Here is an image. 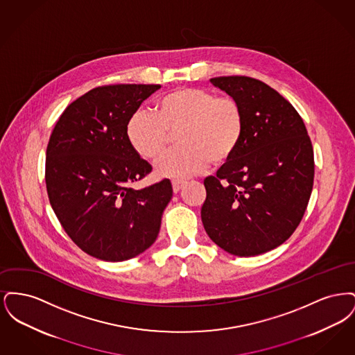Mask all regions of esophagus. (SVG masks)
I'll use <instances>...</instances> for the list:
<instances>
[{
	"label": "esophagus",
	"mask_w": 355,
	"mask_h": 355,
	"mask_svg": "<svg viewBox=\"0 0 355 355\" xmlns=\"http://www.w3.org/2000/svg\"><path fill=\"white\" fill-rule=\"evenodd\" d=\"M171 185H173V191L174 193H178L181 190V187L185 185V181H180V180H173L171 181Z\"/></svg>",
	"instance_id": "esophagus-1"
}]
</instances>
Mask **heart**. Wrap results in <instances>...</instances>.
I'll list each match as a JSON object with an SVG mask.
<instances>
[{
    "label": "heart",
    "mask_w": 355,
    "mask_h": 355,
    "mask_svg": "<svg viewBox=\"0 0 355 355\" xmlns=\"http://www.w3.org/2000/svg\"><path fill=\"white\" fill-rule=\"evenodd\" d=\"M155 112L139 109L126 125L128 139L141 158L153 161L166 149L169 133H177V150L155 162L161 177L187 178L209 164L222 165L236 154L243 132L241 103L229 96L217 97L200 87H178L155 101Z\"/></svg>",
    "instance_id": "b5f03b06"
}]
</instances>
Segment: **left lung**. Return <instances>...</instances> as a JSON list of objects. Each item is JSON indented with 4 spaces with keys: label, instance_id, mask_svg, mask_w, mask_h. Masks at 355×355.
Listing matches in <instances>:
<instances>
[{
    "label": "left lung",
    "instance_id": "obj_1",
    "mask_svg": "<svg viewBox=\"0 0 355 355\" xmlns=\"http://www.w3.org/2000/svg\"><path fill=\"white\" fill-rule=\"evenodd\" d=\"M210 83L241 103L245 132L236 154L203 181V227L227 253H266L304 217L314 182L311 141L294 106L269 85L245 76Z\"/></svg>",
    "mask_w": 355,
    "mask_h": 355
}]
</instances>
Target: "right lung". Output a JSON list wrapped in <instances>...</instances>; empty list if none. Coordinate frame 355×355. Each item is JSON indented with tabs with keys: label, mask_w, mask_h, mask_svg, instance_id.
I'll use <instances>...</instances> for the list:
<instances>
[{
	"label": "right lung",
	"mask_w": 355,
	"mask_h": 355,
	"mask_svg": "<svg viewBox=\"0 0 355 355\" xmlns=\"http://www.w3.org/2000/svg\"><path fill=\"white\" fill-rule=\"evenodd\" d=\"M159 85L98 86L64 110L46 148L51 207L71 241L102 261L121 262L149 249L173 197L169 180L135 190L152 171L133 150L126 125Z\"/></svg>",
	"instance_id": "1"
}]
</instances>
